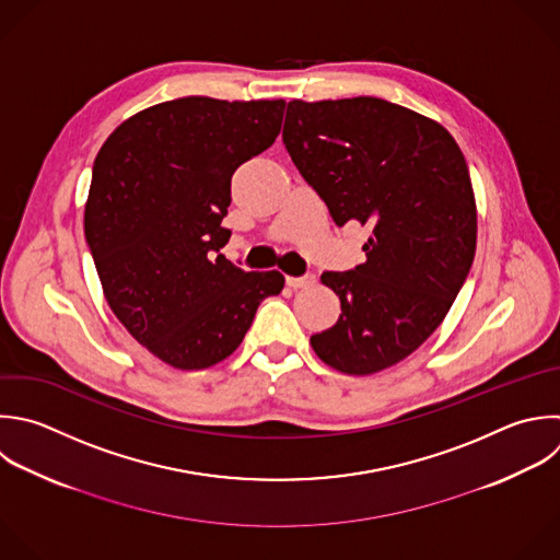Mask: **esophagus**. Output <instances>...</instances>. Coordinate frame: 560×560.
<instances>
[{
  "instance_id": "34e87169",
  "label": "esophagus",
  "mask_w": 560,
  "mask_h": 560,
  "mask_svg": "<svg viewBox=\"0 0 560 560\" xmlns=\"http://www.w3.org/2000/svg\"><path fill=\"white\" fill-rule=\"evenodd\" d=\"M315 282V276L313 273H304V276H287V284L291 289H304V287H311Z\"/></svg>"
}]
</instances>
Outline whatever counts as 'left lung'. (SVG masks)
Returning <instances> with one entry per match:
<instances>
[{
	"instance_id": "obj_1",
	"label": "left lung",
	"mask_w": 560,
	"mask_h": 560,
	"mask_svg": "<svg viewBox=\"0 0 560 560\" xmlns=\"http://www.w3.org/2000/svg\"><path fill=\"white\" fill-rule=\"evenodd\" d=\"M282 142L335 225L372 230L365 262L322 273L341 315L311 346L346 374L385 370L442 324L470 271L477 212L466 160L442 125L372 96L291 101Z\"/></svg>"
}]
</instances>
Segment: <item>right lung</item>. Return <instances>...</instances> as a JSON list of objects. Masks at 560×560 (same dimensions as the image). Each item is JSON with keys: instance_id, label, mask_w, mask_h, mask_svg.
I'll use <instances>...</instances> for the list:
<instances>
[{"instance_id": "1", "label": "right lung", "mask_w": 560, "mask_h": 560, "mask_svg": "<svg viewBox=\"0 0 560 560\" xmlns=\"http://www.w3.org/2000/svg\"><path fill=\"white\" fill-rule=\"evenodd\" d=\"M284 101L188 96L149 107L103 144L85 206V238L105 298L164 363L203 370L230 357L280 271H243L219 254L232 175L267 151Z\"/></svg>"}]
</instances>
